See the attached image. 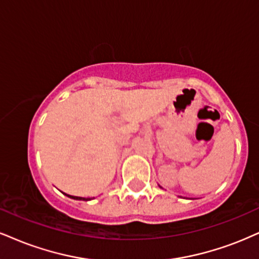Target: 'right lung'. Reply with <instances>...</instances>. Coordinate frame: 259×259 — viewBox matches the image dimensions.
Masks as SVG:
<instances>
[{"label":"right lung","instance_id":"1","mask_svg":"<svg viewBox=\"0 0 259 259\" xmlns=\"http://www.w3.org/2000/svg\"><path fill=\"white\" fill-rule=\"evenodd\" d=\"M66 194V193H65ZM67 197L72 198V199H76V200H90V198H82V197H75V196H69V194H66Z\"/></svg>","mask_w":259,"mask_h":259}]
</instances>
